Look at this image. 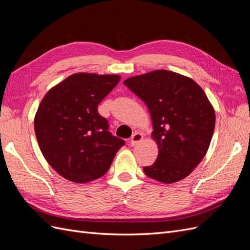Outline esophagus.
Masks as SVG:
<instances>
[{"label": "esophagus", "mask_w": 250, "mask_h": 250, "mask_svg": "<svg viewBox=\"0 0 250 250\" xmlns=\"http://www.w3.org/2000/svg\"><path fill=\"white\" fill-rule=\"evenodd\" d=\"M143 139H144V137H143L142 133L135 132V133L132 135V138H131V140H130V145H131V146L138 145V144H139L140 142L143 141Z\"/></svg>", "instance_id": "34e87169"}]
</instances>
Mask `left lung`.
I'll list each match as a JSON object with an SVG mask.
<instances>
[{
  "label": "left lung",
  "instance_id": "left-lung-1",
  "mask_svg": "<svg viewBox=\"0 0 250 250\" xmlns=\"http://www.w3.org/2000/svg\"><path fill=\"white\" fill-rule=\"evenodd\" d=\"M124 84L146 103L152 119L158 156L144 168L146 175L167 185L190 175L207 154L215 128V109L203 89L167 70L127 78Z\"/></svg>",
  "mask_w": 250,
  "mask_h": 250
}]
</instances>
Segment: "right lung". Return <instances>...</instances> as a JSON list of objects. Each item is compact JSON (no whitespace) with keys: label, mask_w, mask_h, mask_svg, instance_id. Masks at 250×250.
Here are the masks:
<instances>
[{"label":"right lung","mask_w":250,"mask_h":250,"mask_svg":"<svg viewBox=\"0 0 250 250\" xmlns=\"http://www.w3.org/2000/svg\"><path fill=\"white\" fill-rule=\"evenodd\" d=\"M120 75L76 73L48 90L34 118L43 157L59 175L76 184L102 177L125 142L108 131L98 105Z\"/></svg>","instance_id":"1"}]
</instances>
